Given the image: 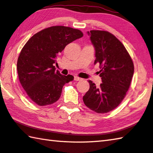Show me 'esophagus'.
<instances>
[{
  "instance_id": "esophagus-1",
  "label": "esophagus",
  "mask_w": 153,
  "mask_h": 153,
  "mask_svg": "<svg viewBox=\"0 0 153 153\" xmlns=\"http://www.w3.org/2000/svg\"><path fill=\"white\" fill-rule=\"evenodd\" d=\"M82 78H80V77H77V76H75L74 77V80L75 81H79V80H81Z\"/></svg>"
}]
</instances>
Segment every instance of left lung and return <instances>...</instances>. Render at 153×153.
<instances>
[{
	"instance_id": "obj_1",
	"label": "left lung",
	"mask_w": 153,
	"mask_h": 153,
	"mask_svg": "<svg viewBox=\"0 0 153 153\" xmlns=\"http://www.w3.org/2000/svg\"><path fill=\"white\" fill-rule=\"evenodd\" d=\"M87 33L94 47V64L100 65L99 76L102 83L97 86L89 80L90 89L83 100L96 113H108L126 97L133 77L134 63L125 46L112 33L100 30Z\"/></svg>"
}]
</instances>
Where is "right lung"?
I'll list each match as a JSON object with an SVG mask.
<instances>
[{
  "mask_svg": "<svg viewBox=\"0 0 153 153\" xmlns=\"http://www.w3.org/2000/svg\"><path fill=\"white\" fill-rule=\"evenodd\" d=\"M81 31L53 26L36 33L25 44L17 60L19 82L27 95L39 106L52 105L59 99L63 87L74 79L56 68V57L65 47L82 38Z\"/></svg>",
  "mask_w": 153,
  "mask_h": 153,
  "instance_id": "obj_1",
  "label": "right lung"
}]
</instances>
